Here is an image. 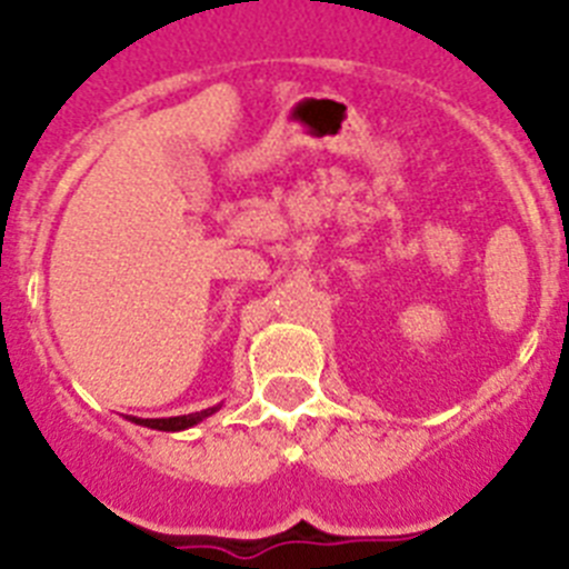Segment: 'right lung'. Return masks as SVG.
<instances>
[{
	"instance_id": "add662e5",
	"label": "right lung",
	"mask_w": 569,
	"mask_h": 569,
	"mask_svg": "<svg viewBox=\"0 0 569 569\" xmlns=\"http://www.w3.org/2000/svg\"><path fill=\"white\" fill-rule=\"evenodd\" d=\"M210 413H216V407H208L202 413H188V416H173V419H133L136 425L153 427V430H184V427L199 425L202 419H208Z\"/></svg>"
}]
</instances>
